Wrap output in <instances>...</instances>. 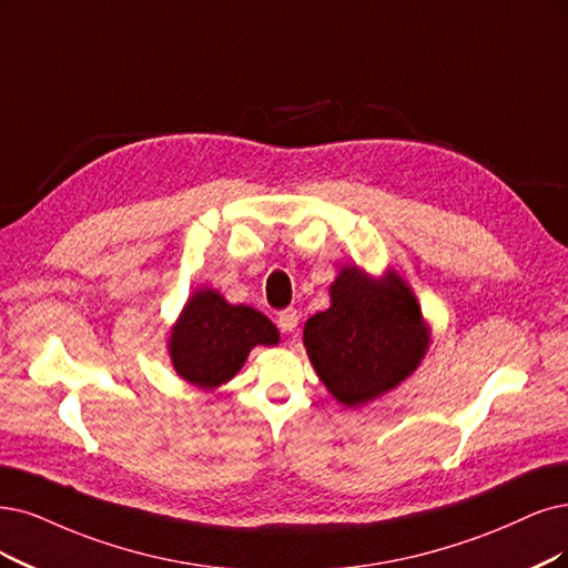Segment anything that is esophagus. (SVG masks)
<instances>
[{
    "label": "esophagus",
    "mask_w": 568,
    "mask_h": 568,
    "mask_svg": "<svg viewBox=\"0 0 568 568\" xmlns=\"http://www.w3.org/2000/svg\"><path fill=\"white\" fill-rule=\"evenodd\" d=\"M276 323H278L281 332L295 334V332H297V325H300V313H297V308H285V311H281Z\"/></svg>",
    "instance_id": "34e87169"
}]
</instances>
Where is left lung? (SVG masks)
Wrapping results in <instances>:
<instances>
[{
    "instance_id": "obj_1",
    "label": "left lung",
    "mask_w": 568,
    "mask_h": 568,
    "mask_svg": "<svg viewBox=\"0 0 568 568\" xmlns=\"http://www.w3.org/2000/svg\"><path fill=\"white\" fill-rule=\"evenodd\" d=\"M304 346L334 400L363 407L395 390L424 363L430 325L395 268L372 276L348 264L329 285V308L306 321Z\"/></svg>"
}]
</instances>
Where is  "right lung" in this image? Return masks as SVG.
<instances>
[{"label": "right lung", "mask_w": 568, "mask_h": 568, "mask_svg": "<svg viewBox=\"0 0 568 568\" xmlns=\"http://www.w3.org/2000/svg\"><path fill=\"white\" fill-rule=\"evenodd\" d=\"M281 334L264 313L229 304L217 290L199 287L168 334V355L180 379L201 390L231 382L255 346H276Z\"/></svg>", "instance_id": "obj_1"}]
</instances>
